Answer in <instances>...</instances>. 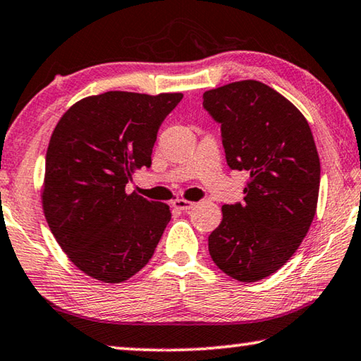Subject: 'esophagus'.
Segmentation results:
<instances>
[{
  "instance_id": "34e87169",
  "label": "esophagus",
  "mask_w": 361,
  "mask_h": 361,
  "mask_svg": "<svg viewBox=\"0 0 361 361\" xmlns=\"http://www.w3.org/2000/svg\"><path fill=\"white\" fill-rule=\"evenodd\" d=\"M171 204H173V207H175V209L183 210V212H188V210H191V209L194 207V205H196V204H194V202L185 201V199H175V201L171 202Z\"/></svg>"
}]
</instances>
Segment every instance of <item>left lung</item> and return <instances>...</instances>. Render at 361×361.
I'll return each mask as SVG.
<instances>
[{
    "mask_svg": "<svg viewBox=\"0 0 361 361\" xmlns=\"http://www.w3.org/2000/svg\"><path fill=\"white\" fill-rule=\"evenodd\" d=\"M202 98L220 123L226 164L250 175L244 202L221 207L209 252L228 276L259 281L294 255L317 212L322 169L312 130L293 102L257 80L209 90Z\"/></svg>",
    "mask_w": 361,
    "mask_h": 361,
    "instance_id": "left-lung-1",
    "label": "left lung"
}]
</instances>
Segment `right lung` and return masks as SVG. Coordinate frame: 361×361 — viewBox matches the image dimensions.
Returning a JSON list of instances; mask_svg holds the SVG:
<instances>
[{"label": "right lung", "mask_w": 361, "mask_h": 361, "mask_svg": "<svg viewBox=\"0 0 361 361\" xmlns=\"http://www.w3.org/2000/svg\"><path fill=\"white\" fill-rule=\"evenodd\" d=\"M107 91L73 104L47 151L43 210L73 265L102 283H122L147 265L171 219L164 202L127 194L135 170L151 167L157 131L181 101Z\"/></svg>", "instance_id": "1"}]
</instances>
